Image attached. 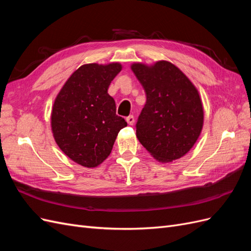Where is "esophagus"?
I'll return each mask as SVG.
<instances>
[{"label":"esophagus","mask_w":251,"mask_h":251,"mask_svg":"<svg viewBox=\"0 0 251 251\" xmlns=\"http://www.w3.org/2000/svg\"><path fill=\"white\" fill-rule=\"evenodd\" d=\"M126 123L130 125V126H133L134 125V123H135V118H134V116L133 115H130V116H127L126 117Z\"/></svg>","instance_id":"obj_1"}]
</instances>
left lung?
Returning a JSON list of instances; mask_svg holds the SVG:
<instances>
[{
  "label": "left lung",
  "instance_id": "8db88e82",
  "mask_svg": "<svg viewBox=\"0 0 251 251\" xmlns=\"http://www.w3.org/2000/svg\"><path fill=\"white\" fill-rule=\"evenodd\" d=\"M131 69L147 95L136 136L159 162L187 154L201 134L204 112L198 90L178 67L166 60L134 63Z\"/></svg>",
  "mask_w": 251,
  "mask_h": 251
}]
</instances>
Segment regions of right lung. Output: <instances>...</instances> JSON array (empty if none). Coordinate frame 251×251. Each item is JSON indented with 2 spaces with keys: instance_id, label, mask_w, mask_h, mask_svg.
<instances>
[{
  "instance_id": "obj_1",
  "label": "right lung",
  "mask_w": 251,
  "mask_h": 251,
  "mask_svg": "<svg viewBox=\"0 0 251 251\" xmlns=\"http://www.w3.org/2000/svg\"><path fill=\"white\" fill-rule=\"evenodd\" d=\"M119 63L87 64L65 82L53 103L51 130L59 149L85 168H96L111 154L126 120L116 115L108 89Z\"/></svg>"
}]
</instances>
